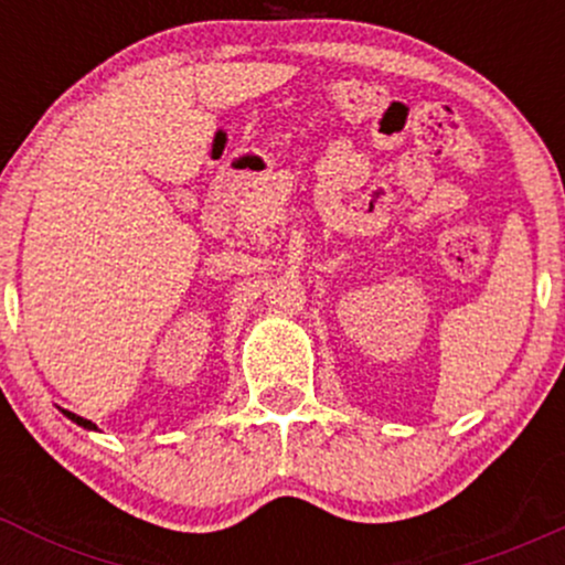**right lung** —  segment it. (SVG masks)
Listing matches in <instances>:
<instances>
[{"mask_svg":"<svg viewBox=\"0 0 565 565\" xmlns=\"http://www.w3.org/2000/svg\"><path fill=\"white\" fill-rule=\"evenodd\" d=\"M63 414H66V417L71 419V423H76L79 427H84V430H97V425L95 423H89V419H84V417H79V414H74V412H68V408H61Z\"/></svg>","mask_w":565,"mask_h":565,"instance_id":"obj_1","label":"right lung"}]
</instances>
